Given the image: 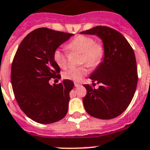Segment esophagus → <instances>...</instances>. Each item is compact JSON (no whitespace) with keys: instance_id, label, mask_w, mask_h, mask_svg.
<instances>
[{"instance_id":"34e87169","label":"esophagus","mask_w":150,"mask_h":150,"mask_svg":"<svg viewBox=\"0 0 150 150\" xmlns=\"http://www.w3.org/2000/svg\"><path fill=\"white\" fill-rule=\"evenodd\" d=\"M74 86H76V87H79V86H80V83H74Z\"/></svg>"}]
</instances>
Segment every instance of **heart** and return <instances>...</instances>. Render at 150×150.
Segmentation results:
<instances>
[{
	"mask_svg": "<svg viewBox=\"0 0 150 150\" xmlns=\"http://www.w3.org/2000/svg\"><path fill=\"white\" fill-rule=\"evenodd\" d=\"M70 52L82 53L80 62L86 64L89 67L95 68L100 64L105 56V48L102 42H96L93 37L78 35L67 45ZM54 60L60 67H65L67 64V54L62 49L57 48L54 52ZM87 74L85 66L71 67L63 73V76L67 80L80 81Z\"/></svg>",
	"mask_w": 150,
	"mask_h": 150,
	"instance_id": "b5f03b06",
	"label": "heart"
}]
</instances>
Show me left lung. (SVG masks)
Segmentation results:
<instances>
[{"mask_svg": "<svg viewBox=\"0 0 150 150\" xmlns=\"http://www.w3.org/2000/svg\"><path fill=\"white\" fill-rule=\"evenodd\" d=\"M80 33L96 35L105 48L103 61L89 77L93 83H100L99 87L84 85V108L93 117L115 118L128 107L136 91L138 76L134 50L122 34L108 26L98 25Z\"/></svg>", "mask_w": 150, "mask_h": 150, "instance_id": "left-lung-1", "label": "left lung"}]
</instances>
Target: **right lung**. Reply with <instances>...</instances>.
<instances>
[{
    "label": "right lung",
    "instance_id": "add662e5",
    "mask_svg": "<svg viewBox=\"0 0 150 150\" xmlns=\"http://www.w3.org/2000/svg\"><path fill=\"white\" fill-rule=\"evenodd\" d=\"M73 35L38 28L23 38L14 56L11 75L14 96L22 111L35 122H57L67 113L74 83L64 80L51 86L48 81L61 71L54 52Z\"/></svg>",
    "mask_w": 150,
    "mask_h": 150
}]
</instances>
